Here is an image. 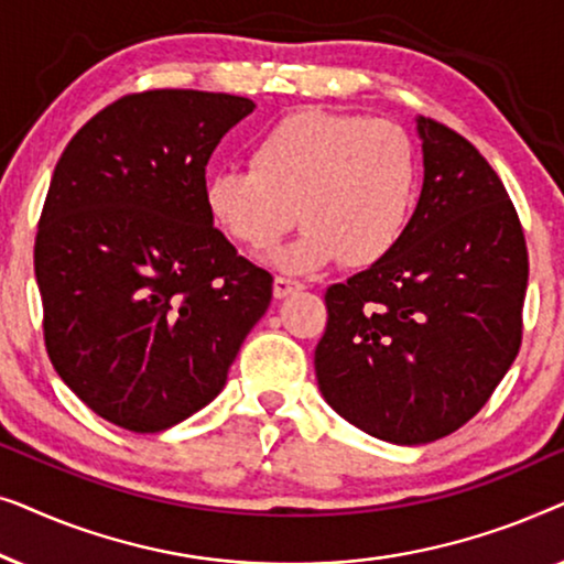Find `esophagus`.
<instances>
[{"label": "esophagus", "mask_w": 564, "mask_h": 564, "mask_svg": "<svg viewBox=\"0 0 564 564\" xmlns=\"http://www.w3.org/2000/svg\"><path fill=\"white\" fill-rule=\"evenodd\" d=\"M295 290H300V282L290 280V276H276V280H274V297L276 300L290 297Z\"/></svg>", "instance_id": "34e87169"}]
</instances>
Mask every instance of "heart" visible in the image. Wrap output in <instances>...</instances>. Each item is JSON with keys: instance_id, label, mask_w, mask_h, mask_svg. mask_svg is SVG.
<instances>
[{"instance_id": "1", "label": "heart", "mask_w": 564, "mask_h": 564, "mask_svg": "<svg viewBox=\"0 0 564 564\" xmlns=\"http://www.w3.org/2000/svg\"><path fill=\"white\" fill-rule=\"evenodd\" d=\"M249 161L207 176V215L249 251L269 249L300 218L303 234L274 253L284 272H315L338 257L377 264L403 238L419 195L411 135L361 115L292 112L257 138Z\"/></svg>"}]
</instances>
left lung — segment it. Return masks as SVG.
<instances>
[{
	"instance_id": "1",
	"label": "left lung",
	"mask_w": 564,
	"mask_h": 564,
	"mask_svg": "<svg viewBox=\"0 0 564 564\" xmlns=\"http://www.w3.org/2000/svg\"><path fill=\"white\" fill-rule=\"evenodd\" d=\"M423 187L382 261L326 290L321 395L382 442H436L488 403L521 346L529 259L492 166L442 122L415 118Z\"/></svg>"
}]
</instances>
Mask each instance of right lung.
Masks as SVG:
<instances>
[{"label":"right lung","mask_w":564,"mask_h":564,"mask_svg":"<svg viewBox=\"0 0 564 564\" xmlns=\"http://www.w3.org/2000/svg\"><path fill=\"white\" fill-rule=\"evenodd\" d=\"M251 99L153 89L97 112L61 153L35 238L45 349L115 426L156 434L218 398L272 274L205 207L215 145Z\"/></svg>","instance_id":"1"}]
</instances>
